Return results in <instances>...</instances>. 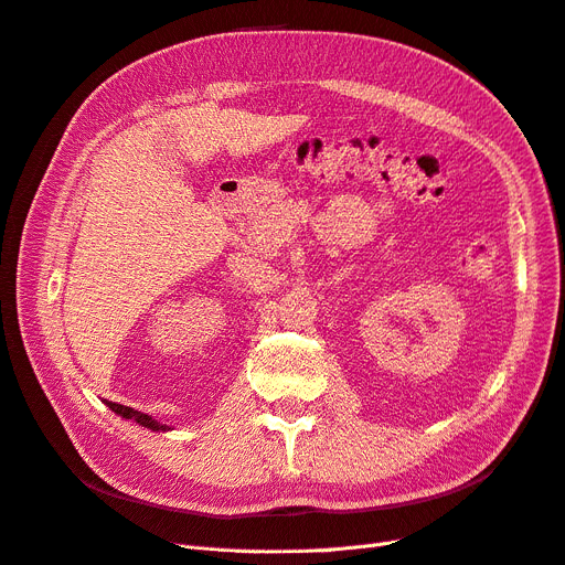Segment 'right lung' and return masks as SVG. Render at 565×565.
Returning a JSON list of instances; mask_svg holds the SVG:
<instances>
[{
	"label": "right lung",
	"mask_w": 565,
	"mask_h": 565,
	"mask_svg": "<svg viewBox=\"0 0 565 565\" xmlns=\"http://www.w3.org/2000/svg\"><path fill=\"white\" fill-rule=\"evenodd\" d=\"M106 405H108V408H110L113 413H116V415H120V417H125V419H134V422H137L139 426L150 428V431H169V426H167V424H160L157 419H152L150 415H143V413H139V411L127 408V405L110 403V401H106Z\"/></svg>",
	"instance_id": "1"
}]
</instances>
